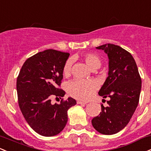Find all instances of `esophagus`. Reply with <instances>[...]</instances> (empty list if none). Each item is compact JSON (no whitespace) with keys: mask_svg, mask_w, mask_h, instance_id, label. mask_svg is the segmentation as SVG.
<instances>
[{"mask_svg":"<svg viewBox=\"0 0 151 151\" xmlns=\"http://www.w3.org/2000/svg\"><path fill=\"white\" fill-rule=\"evenodd\" d=\"M77 104H84V105H85V104H87V102H84V101H82V100H77Z\"/></svg>","mask_w":151,"mask_h":151,"instance_id":"34e87169","label":"esophagus"}]
</instances>
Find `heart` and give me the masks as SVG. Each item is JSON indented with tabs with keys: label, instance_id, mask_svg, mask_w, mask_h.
I'll return each mask as SVG.
<instances>
[{
	"label": "heart",
	"instance_id": "obj_1",
	"mask_svg": "<svg viewBox=\"0 0 151 151\" xmlns=\"http://www.w3.org/2000/svg\"><path fill=\"white\" fill-rule=\"evenodd\" d=\"M82 58L90 69H96L100 67V58L94 53L84 54ZM71 69H72V62L69 59L65 62L63 67L64 76L65 77L70 76ZM96 89H97V83L92 79H74L68 83L67 87V92L69 95L83 100L90 98Z\"/></svg>",
	"mask_w": 151,
	"mask_h": 151
}]
</instances>
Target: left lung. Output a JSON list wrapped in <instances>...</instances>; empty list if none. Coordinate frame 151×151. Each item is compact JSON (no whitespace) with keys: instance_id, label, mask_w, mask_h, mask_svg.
<instances>
[{"instance_id":"obj_1","label":"left lung","mask_w":151,"mask_h":151,"mask_svg":"<svg viewBox=\"0 0 151 151\" xmlns=\"http://www.w3.org/2000/svg\"><path fill=\"white\" fill-rule=\"evenodd\" d=\"M96 48L105 51L109 58L108 77L98 94L110 100L107 101V107L101 105L102 111L92 119V124L100 133L112 135L126 126L136 110L141 78L130 52L112 44Z\"/></svg>"}]
</instances>
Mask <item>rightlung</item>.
Returning a JSON list of instances; mask_svg holds the SVG:
<instances>
[{"label": "right lung", "mask_w": 151, "mask_h": 151, "mask_svg": "<svg viewBox=\"0 0 151 151\" xmlns=\"http://www.w3.org/2000/svg\"><path fill=\"white\" fill-rule=\"evenodd\" d=\"M69 54L47 49L26 59L16 82L19 105L25 120L34 131L43 136H54L67 122V110L77 102L72 97L62 98L60 88L63 67ZM52 98L61 99L52 104Z\"/></svg>", "instance_id": "obj_1"}]
</instances>
